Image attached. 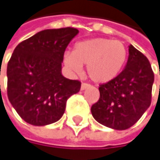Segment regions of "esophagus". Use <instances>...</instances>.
<instances>
[{"instance_id": "34e87169", "label": "esophagus", "mask_w": 160, "mask_h": 160, "mask_svg": "<svg viewBox=\"0 0 160 160\" xmlns=\"http://www.w3.org/2000/svg\"><path fill=\"white\" fill-rule=\"evenodd\" d=\"M91 85L89 84V83H85V82H82V87H81V89L82 90H84V89H86V88H88V87H90Z\"/></svg>"}]
</instances>
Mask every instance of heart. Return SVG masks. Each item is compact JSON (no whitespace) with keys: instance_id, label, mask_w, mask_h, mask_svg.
<instances>
[{"instance_id":"obj_1","label":"heart","mask_w":160,"mask_h":160,"mask_svg":"<svg viewBox=\"0 0 160 160\" xmlns=\"http://www.w3.org/2000/svg\"><path fill=\"white\" fill-rule=\"evenodd\" d=\"M127 48L123 42L104 38H96L78 42L73 52L63 56L65 66L79 74L87 65V73L93 82L105 83L121 72L127 60Z\"/></svg>"}]
</instances>
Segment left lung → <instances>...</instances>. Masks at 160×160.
I'll use <instances>...</instances> for the list:
<instances>
[{
	"instance_id": "obj_1",
	"label": "left lung",
	"mask_w": 160,
	"mask_h": 160,
	"mask_svg": "<svg viewBox=\"0 0 160 160\" xmlns=\"http://www.w3.org/2000/svg\"><path fill=\"white\" fill-rule=\"evenodd\" d=\"M154 78L148 59L130 45L125 68L98 87L99 98L91 107L94 118L112 129L130 128L151 104Z\"/></svg>"
}]
</instances>
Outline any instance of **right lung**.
Wrapping results in <instances>:
<instances>
[{"label": "right lung", "mask_w": 160, "mask_h": 160, "mask_svg": "<svg viewBox=\"0 0 160 160\" xmlns=\"http://www.w3.org/2000/svg\"><path fill=\"white\" fill-rule=\"evenodd\" d=\"M78 33L73 27L42 30L20 42L7 64V97L27 123L43 126L58 121L81 82L62 75L66 47Z\"/></svg>", "instance_id": "obj_1"}]
</instances>
